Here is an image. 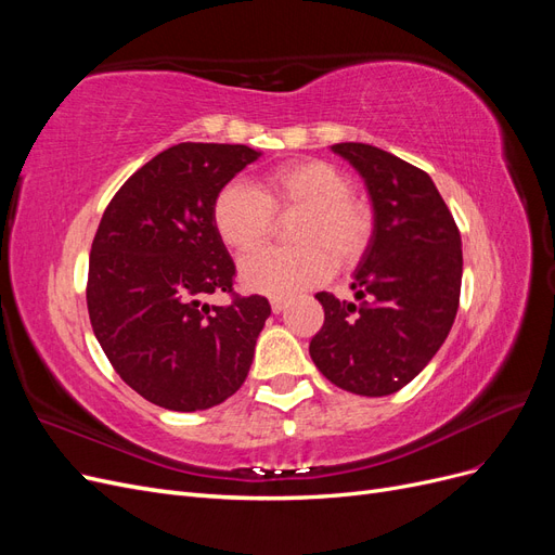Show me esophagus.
Wrapping results in <instances>:
<instances>
[{"label":"esophagus","mask_w":555,"mask_h":555,"mask_svg":"<svg viewBox=\"0 0 555 555\" xmlns=\"http://www.w3.org/2000/svg\"><path fill=\"white\" fill-rule=\"evenodd\" d=\"M284 308H287V300H284V298H271V310L275 314H280Z\"/></svg>","instance_id":"34e87169"}]
</instances>
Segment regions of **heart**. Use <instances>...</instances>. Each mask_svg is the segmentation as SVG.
Masks as SVG:
<instances>
[{"mask_svg": "<svg viewBox=\"0 0 555 555\" xmlns=\"http://www.w3.org/2000/svg\"><path fill=\"white\" fill-rule=\"evenodd\" d=\"M351 178L324 159H294L268 171L257 190L231 182L212 204L220 241L249 255L271 236L275 217L298 215L292 224L296 247H268L241 263L247 292L287 298L322 284L335 268L363 259L375 231V212L351 194Z\"/></svg>", "mask_w": 555, "mask_h": 555, "instance_id": "b5f03b06", "label": "heart"}]
</instances>
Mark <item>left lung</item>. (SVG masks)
Returning <instances> with one entry per match:
<instances>
[{
    "label": "left lung",
    "mask_w": 555,
    "mask_h": 555,
    "mask_svg": "<svg viewBox=\"0 0 555 555\" xmlns=\"http://www.w3.org/2000/svg\"><path fill=\"white\" fill-rule=\"evenodd\" d=\"M363 176L375 231L351 289L359 304L319 292L324 326L310 357L326 379L359 396H389L438 354L459 312L461 231L430 176L365 143H335Z\"/></svg>",
    "instance_id": "8db88e82"
}]
</instances>
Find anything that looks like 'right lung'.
I'll use <instances>...</instances> for the list:
<instances>
[{
  "mask_svg": "<svg viewBox=\"0 0 555 555\" xmlns=\"http://www.w3.org/2000/svg\"><path fill=\"white\" fill-rule=\"evenodd\" d=\"M261 153L178 143L115 192L88 271L92 331L115 373L173 412L220 405L245 382L271 306L233 292L236 266L212 227L224 184ZM224 291L227 307L199 298Z\"/></svg>",
  "mask_w": 555,
  "mask_h": 555,
  "instance_id": "add662e5",
  "label": "right lung"
}]
</instances>
